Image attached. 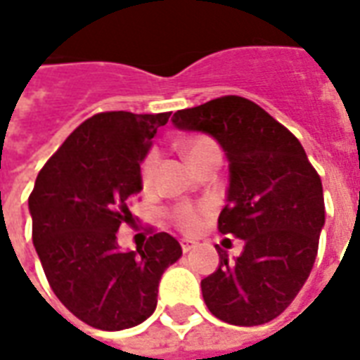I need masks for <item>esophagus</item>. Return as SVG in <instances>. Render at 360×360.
Listing matches in <instances>:
<instances>
[{
  "label": "esophagus",
  "instance_id": "34e87169",
  "mask_svg": "<svg viewBox=\"0 0 360 360\" xmlns=\"http://www.w3.org/2000/svg\"><path fill=\"white\" fill-rule=\"evenodd\" d=\"M193 248H194V242L193 240H181V250H183L185 254H187V252H191Z\"/></svg>",
  "mask_w": 360,
  "mask_h": 360
}]
</instances>
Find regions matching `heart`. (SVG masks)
<instances>
[{"label":"heart","instance_id":"b5f03b06","mask_svg":"<svg viewBox=\"0 0 360 360\" xmlns=\"http://www.w3.org/2000/svg\"><path fill=\"white\" fill-rule=\"evenodd\" d=\"M210 146H215L214 141L206 139V137H198V139L187 141L181 145V150L185 153V156L188 158V162H193L200 153H204ZM156 164H158V154L148 153L145 156V160L141 162L139 169V179L143 187H150L154 181V173H156ZM172 219L177 227L183 231V233L194 234L202 231V227L206 225L207 219V210L200 206H179L172 210Z\"/></svg>","mask_w":360,"mask_h":360}]
</instances>
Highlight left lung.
I'll return each mask as SVG.
<instances>
[{
    "label": "left lung",
    "instance_id": "obj_1",
    "mask_svg": "<svg viewBox=\"0 0 360 360\" xmlns=\"http://www.w3.org/2000/svg\"><path fill=\"white\" fill-rule=\"evenodd\" d=\"M173 126L217 139L229 160L223 234L244 240L229 262L202 281L210 313L234 326H257L281 315L307 281L324 225L319 173L294 133L262 106L238 95L173 114Z\"/></svg>",
    "mask_w": 360,
    "mask_h": 360
}]
</instances>
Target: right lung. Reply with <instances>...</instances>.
I'll return each instance as SVG.
<instances>
[{"label": "right lung", "mask_w": 360, "mask_h": 360, "mask_svg": "<svg viewBox=\"0 0 360 360\" xmlns=\"http://www.w3.org/2000/svg\"><path fill=\"white\" fill-rule=\"evenodd\" d=\"M172 112H98L45 162L28 198L32 240L49 286L79 321L98 330L137 326L156 309L162 273L183 254L167 233L122 252L116 233L131 223L141 162Z\"/></svg>", "instance_id": "1"}]
</instances>
